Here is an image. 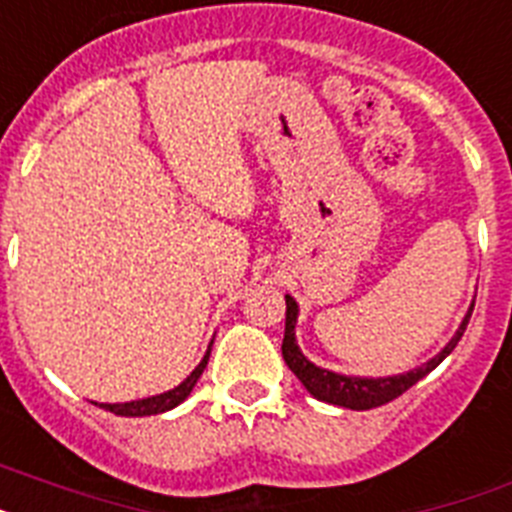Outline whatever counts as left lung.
I'll return each instance as SVG.
<instances>
[{
	"mask_svg": "<svg viewBox=\"0 0 512 512\" xmlns=\"http://www.w3.org/2000/svg\"><path fill=\"white\" fill-rule=\"evenodd\" d=\"M474 307L468 309V315L463 317L461 328L458 333L453 336V341L435 356V359H429L427 364H422L419 369H411L406 375H395V377H346V375H336V372H330V369H320L315 364L309 362L307 356L299 351L296 346V338H294V325H296V315H299V307L291 296H286V333H283V343H281V351H283V362L289 364V369L294 372L299 380H302L304 388L309 393L320 398L325 403H333V406H343V409H351V411H369V409H377V406H385L390 403L393 398L403 395L411 385L427 377L437 364L450 354V351L458 346L461 341L463 330L468 325V317H471Z\"/></svg>",
	"mask_w": 512,
	"mask_h": 512,
	"instance_id": "8db88e82",
	"label": "left lung"
}]
</instances>
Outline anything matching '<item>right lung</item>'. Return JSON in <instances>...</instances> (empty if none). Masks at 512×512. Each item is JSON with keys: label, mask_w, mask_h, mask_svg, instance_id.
Returning a JSON list of instances; mask_svg holds the SVG:
<instances>
[{"label": "right lung", "mask_w": 512, "mask_h": 512, "mask_svg": "<svg viewBox=\"0 0 512 512\" xmlns=\"http://www.w3.org/2000/svg\"><path fill=\"white\" fill-rule=\"evenodd\" d=\"M210 346H213V343H210ZM208 356H210V349H208V354L203 356V362L195 367V372H192V375L187 377L182 385H176L174 390H169V393L153 395V398H143V401H130V403H103V409L111 411V414H117V416H150V414H163V411L174 409V406H179V403H182L184 398L192 393L195 382L200 380L203 369L208 367Z\"/></svg>", "instance_id": "obj_1"}]
</instances>
